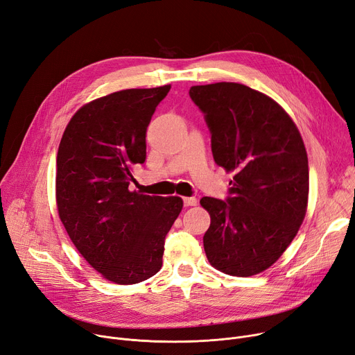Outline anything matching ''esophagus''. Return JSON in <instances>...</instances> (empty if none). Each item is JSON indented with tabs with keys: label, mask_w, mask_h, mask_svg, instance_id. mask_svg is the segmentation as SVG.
Returning a JSON list of instances; mask_svg holds the SVG:
<instances>
[{
	"label": "esophagus",
	"mask_w": 355,
	"mask_h": 355,
	"mask_svg": "<svg viewBox=\"0 0 355 355\" xmlns=\"http://www.w3.org/2000/svg\"><path fill=\"white\" fill-rule=\"evenodd\" d=\"M183 203H184V206H196L198 205V199L195 196L183 198Z\"/></svg>",
	"instance_id": "esophagus-1"
}]
</instances>
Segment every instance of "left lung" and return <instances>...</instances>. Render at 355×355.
<instances>
[{
	"instance_id": "obj_1",
	"label": "left lung",
	"mask_w": 355,
	"mask_h": 355,
	"mask_svg": "<svg viewBox=\"0 0 355 355\" xmlns=\"http://www.w3.org/2000/svg\"><path fill=\"white\" fill-rule=\"evenodd\" d=\"M215 163L234 173L229 196L200 205L211 215L207 261L225 274L251 277L272 265L305 218L309 173L302 137L277 101L239 83L193 86Z\"/></svg>"
}]
</instances>
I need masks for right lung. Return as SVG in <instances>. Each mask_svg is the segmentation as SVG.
Returning <instances> with one entry per match:
<instances>
[{
	"label": "right lung",
	"instance_id": "add662e5",
	"mask_svg": "<svg viewBox=\"0 0 355 355\" xmlns=\"http://www.w3.org/2000/svg\"><path fill=\"white\" fill-rule=\"evenodd\" d=\"M171 86L129 89L85 104L69 121L57 153L60 219L104 278L132 285L157 274L164 238L179 216L178 196L130 191L146 160V130Z\"/></svg>",
	"mask_w": 355,
	"mask_h": 355
}]
</instances>
